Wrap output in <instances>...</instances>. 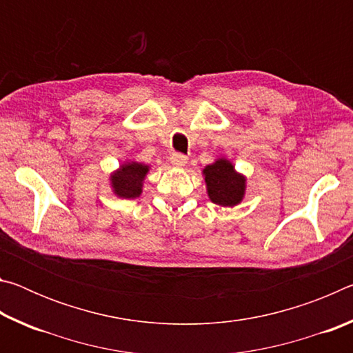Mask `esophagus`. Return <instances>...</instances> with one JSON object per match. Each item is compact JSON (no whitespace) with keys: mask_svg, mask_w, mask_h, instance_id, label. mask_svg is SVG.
Instances as JSON below:
<instances>
[{"mask_svg":"<svg viewBox=\"0 0 353 353\" xmlns=\"http://www.w3.org/2000/svg\"><path fill=\"white\" fill-rule=\"evenodd\" d=\"M187 160H188L187 155H183L181 152H174L171 155V163L174 166H185L187 165Z\"/></svg>","mask_w":353,"mask_h":353,"instance_id":"34e87169","label":"esophagus"}]
</instances>
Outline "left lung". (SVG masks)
Segmentation results:
<instances>
[{"mask_svg":"<svg viewBox=\"0 0 353 353\" xmlns=\"http://www.w3.org/2000/svg\"><path fill=\"white\" fill-rule=\"evenodd\" d=\"M202 172L205 176L208 198L212 202L223 207H234L241 202L246 181L241 174H238L229 160L219 159L214 163L205 166Z\"/></svg>","mask_w":353,"mask_h":353,"instance_id":"obj_1","label":"left lung"}]
</instances>
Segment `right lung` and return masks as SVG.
<instances>
[{
  "mask_svg": "<svg viewBox=\"0 0 353 353\" xmlns=\"http://www.w3.org/2000/svg\"><path fill=\"white\" fill-rule=\"evenodd\" d=\"M148 171H149V166L143 163L128 162L121 165L119 171H117L115 174H112L110 177L113 193L124 199L139 198L141 194L143 181H145V176Z\"/></svg>",
  "mask_w": 353,
  "mask_h": 353,
  "instance_id": "1",
  "label": "right lung"
}]
</instances>
